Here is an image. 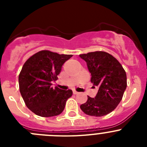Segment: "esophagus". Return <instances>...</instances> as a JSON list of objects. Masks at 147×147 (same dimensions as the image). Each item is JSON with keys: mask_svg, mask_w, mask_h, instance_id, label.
Here are the masks:
<instances>
[{"mask_svg": "<svg viewBox=\"0 0 147 147\" xmlns=\"http://www.w3.org/2000/svg\"><path fill=\"white\" fill-rule=\"evenodd\" d=\"M73 93H74V95L79 94V93H78L77 91H76V90H74V91H73Z\"/></svg>", "mask_w": 147, "mask_h": 147, "instance_id": "34e87169", "label": "esophagus"}]
</instances>
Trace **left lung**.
Segmentation results:
<instances>
[{"instance_id":"obj_1","label":"left lung","mask_w":147,"mask_h":147,"mask_svg":"<svg viewBox=\"0 0 147 147\" xmlns=\"http://www.w3.org/2000/svg\"><path fill=\"white\" fill-rule=\"evenodd\" d=\"M87 62L91 82L98 87L95 98L88 96L80 105L83 112L91 116H103L113 111L121 101L127 88V74L120 62L105 51L80 55Z\"/></svg>"}]
</instances>
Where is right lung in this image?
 I'll return each instance as SVG.
<instances>
[{"mask_svg": "<svg viewBox=\"0 0 147 147\" xmlns=\"http://www.w3.org/2000/svg\"><path fill=\"white\" fill-rule=\"evenodd\" d=\"M71 57V54L42 50L24 63L18 77L19 88L26 105L34 113L41 117H52L64 110L72 90L53 88L51 85L57 80L62 65Z\"/></svg>", "mask_w": 147, "mask_h": 147, "instance_id": "obj_1", "label": "right lung"}]
</instances>
